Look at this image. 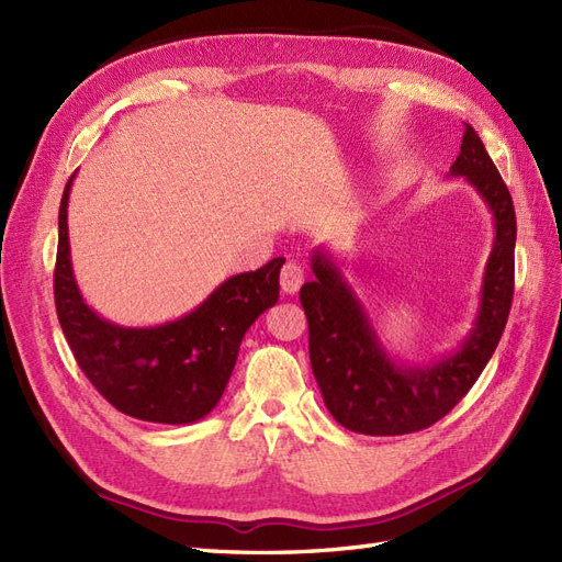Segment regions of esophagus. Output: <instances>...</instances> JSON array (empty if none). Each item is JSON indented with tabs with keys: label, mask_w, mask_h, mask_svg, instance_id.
<instances>
[{
	"label": "esophagus",
	"mask_w": 562,
	"mask_h": 562,
	"mask_svg": "<svg viewBox=\"0 0 562 562\" xmlns=\"http://www.w3.org/2000/svg\"><path fill=\"white\" fill-rule=\"evenodd\" d=\"M304 283V269L297 262H285L281 269V291L285 295H295Z\"/></svg>",
	"instance_id": "34e87169"
}]
</instances>
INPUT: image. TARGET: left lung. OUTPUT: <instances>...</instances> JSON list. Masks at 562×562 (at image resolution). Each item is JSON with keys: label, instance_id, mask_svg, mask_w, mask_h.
<instances>
[{"label": "left lung", "instance_id": "left-lung-1", "mask_svg": "<svg viewBox=\"0 0 562 562\" xmlns=\"http://www.w3.org/2000/svg\"><path fill=\"white\" fill-rule=\"evenodd\" d=\"M448 176L464 178L495 223L479 312L454 351L427 366L394 359L342 262L323 246L312 250L314 279L300 291L310 321V361L323 403L349 431L401 436L431 427L467 396L499 345L514 300L516 211L497 166L469 124Z\"/></svg>", "mask_w": 562, "mask_h": 562}]
</instances>
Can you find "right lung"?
Returning a JSON list of instances; mask_svg holds the SVG:
<instances>
[{
    "instance_id": "right-lung-1",
    "label": "right lung",
    "mask_w": 562,
    "mask_h": 562,
    "mask_svg": "<svg viewBox=\"0 0 562 562\" xmlns=\"http://www.w3.org/2000/svg\"><path fill=\"white\" fill-rule=\"evenodd\" d=\"M77 176V173H75ZM67 180L58 211L54 295L60 328L89 382L119 413L157 424H192L225 394L241 339L279 300L283 258L229 277L199 307L161 326H119L83 300L70 258Z\"/></svg>"
}]
</instances>
